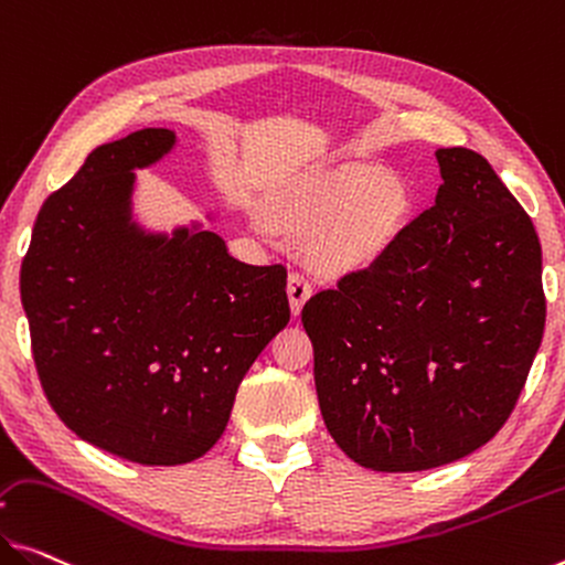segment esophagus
<instances>
[{"mask_svg":"<svg viewBox=\"0 0 565 565\" xmlns=\"http://www.w3.org/2000/svg\"><path fill=\"white\" fill-rule=\"evenodd\" d=\"M310 292H312V285H310L308 273L292 270L290 277H288V298H290V308H292L295 316H298L302 306H306Z\"/></svg>","mask_w":565,"mask_h":565,"instance_id":"obj_1","label":"esophagus"}]
</instances>
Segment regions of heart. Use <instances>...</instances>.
<instances>
[{
  "label": "heart",
  "instance_id": "1",
  "mask_svg": "<svg viewBox=\"0 0 565 565\" xmlns=\"http://www.w3.org/2000/svg\"><path fill=\"white\" fill-rule=\"evenodd\" d=\"M409 192L394 173L345 163L308 179L280 210L292 230L320 232V257L335 270H353L376 259L396 239L409 216Z\"/></svg>",
  "mask_w": 565,
  "mask_h": 565
}]
</instances>
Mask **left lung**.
Returning <instances> with one entry per match:
<instances>
[{"label":"left lung","mask_w":565,"mask_h":565,"mask_svg":"<svg viewBox=\"0 0 565 565\" xmlns=\"http://www.w3.org/2000/svg\"><path fill=\"white\" fill-rule=\"evenodd\" d=\"M437 161L434 206L302 308L326 427L376 472L431 470L488 445L543 341L531 216L480 153L439 149Z\"/></svg>","instance_id":"8db88e82"}]
</instances>
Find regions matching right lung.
Masks as SVG:
<instances>
[{
    "instance_id": "add662e5",
    "label": "right lung",
    "mask_w": 565,
    "mask_h": 565,
    "mask_svg": "<svg viewBox=\"0 0 565 565\" xmlns=\"http://www.w3.org/2000/svg\"><path fill=\"white\" fill-rule=\"evenodd\" d=\"M177 134L95 149L38 214L20 292L42 392L67 429L138 465H184L227 427L239 381L290 320L282 265H247L220 234L131 222L134 169Z\"/></svg>"
}]
</instances>
